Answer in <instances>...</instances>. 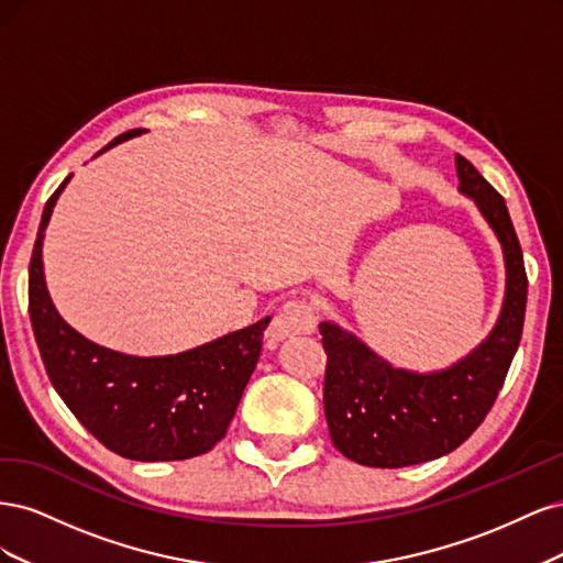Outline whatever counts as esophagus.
Returning <instances> with one entry per match:
<instances>
[{
	"label": "esophagus",
	"mask_w": 563,
	"mask_h": 563,
	"mask_svg": "<svg viewBox=\"0 0 563 563\" xmlns=\"http://www.w3.org/2000/svg\"><path fill=\"white\" fill-rule=\"evenodd\" d=\"M317 321H319V312H317V305L310 298L288 300L269 323L267 343L277 345L284 338L310 335L317 329Z\"/></svg>",
	"instance_id": "34e87169"
}]
</instances>
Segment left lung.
I'll list each match as a JSON object with an SVG mask.
<instances>
[{"instance_id":"obj_1","label":"left lung","mask_w":563,"mask_h":563,"mask_svg":"<svg viewBox=\"0 0 563 563\" xmlns=\"http://www.w3.org/2000/svg\"><path fill=\"white\" fill-rule=\"evenodd\" d=\"M455 172L457 190L476 203L505 255L503 310L484 343L444 371L413 373L391 366L338 323H319L329 356V434L340 453L366 467L418 465L455 451L496 404L519 347L528 279L515 225L505 199L463 155H455Z\"/></svg>"}]
</instances>
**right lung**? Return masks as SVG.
Wrapping results in <instances>:
<instances>
[{
    "label": "right lung",
    "mask_w": 563,
    "mask_h": 563,
    "mask_svg": "<svg viewBox=\"0 0 563 563\" xmlns=\"http://www.w3.org/2000/svg\"><path fill=\"white\" fill-rule=\"evenodd\" d=\"M139 133L126 131L100 152ZM67 180L70 176L44 207L27 284L32 331L51 385L84 428L117 455L157 463L211 451L225 437L258 364L269 317L168 356H131L91 343L63 321L44 282V230Z\"/></svg>",
    "instance_id": "obj_1"
}]
</instances>
